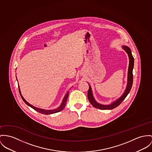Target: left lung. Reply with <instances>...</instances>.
<instances>
[{
  "instance_id": "obj_1",
  "label": "left lung",
  "mask_w": 152,
  "mask_h": 152,
  "mask_svg": "<svg viewBox=\"0 0 152 152\" xmlns=\"http://www.w3.org/2000/svg\"><path fill=\"white\" fill-rule=\"evenodd\" d=\"M123 48L126 51V53L129 55V71H128V83H127V86L126 90L125 92L123 94V95L119 98L118 99L117 101L113 103H112L111 105H102L101 104H98L95 99H94L93 96V93L91 91V87L89 85V89L87 93V96L88 98V100L91 104L95 107V108H98L101 110H105V109H113L115 107H117L118 105H120L123 101L124 99L126 98L127 95L129 94L132 86V83H133V74H132V70L134 68V57L132 56L131 51L130 48L127 46H123Z\"/></svg>"
}]
</instances>
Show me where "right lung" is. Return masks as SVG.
<instances>
[{"instance_id":"right-lung-1","label":"right lung","mask_w":152,"mask_h":152,"mask_svg":"<svg viewBox=\"0 0 152 152\" xmlns=\"http://www.w3.org/2000/svg\"><path fill=\"white\" fill-rule=\"evenodd\" d=\"M18 88H19V92H20V95H21V96L23 100L24 101V102H25L26 105L29 106L31 107L32 109H34V110H36L37 112H38L39 113H42V114H43V115L53 114V113H57V112H61V110H62L64 109V108L65 107V106L66 101H67V99H68V95H69V92H68L67 94L65 95V97H64V99H63V101H62V104L58 108H57V109H54V110H44V109H39V108H37V107H36L35 106H34L29 104L28 102H27L24 99V98L23 97V96H22V95H21V94L19 86H18Z\"/></svg>"}]
</instances>
